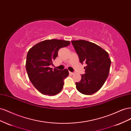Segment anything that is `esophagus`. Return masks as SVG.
<instances>
[{
	"instance_id": "34e87169",
	"label": "esophagus",
	"mask_w": 131,
	"mask_h": 131,
	"mask_svg": "<svg viewBox=\"0 0 131 131\" xmlns=\"http://www.w3.org/2000/svg\"><path fill=\"white\" fill-rule=\"evenodd\" d=\"M69 74H71V75H73V74H74V73H73V72H69Z\"/></svg>"
}]
</instances>
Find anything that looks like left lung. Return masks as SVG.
Wrapping results in <instances>:
<instances>
[{
    "label": "left lung",
    "mask_w": 131,
    "mask_h": 131,
    "mask_svg": "<svg viewBox=\"0 0 131 131\" xmlns=\"http://www.w3.org/2000/svg\"><path fill=\"white\" fill-rule=\"evenodd\" d=\"M81 63H85L86 73L81 75L80 82H76L77 89L85 95L97 92L104 85L108 78L111 59L106 51L100 46L84 40H73Z\"/></svg>",
    "instance_id": "8db88e82"
}]
</instances>
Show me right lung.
<instances>
[{
	"instance_id": "1",
	"label": "right lung",
	"mask_w": 131,
	"mask_h": 131,
	"mask_svg": "<svg viewBox=\"0 0 131 131\" xmlns=\"http://www.w3.org/2000/svg\"><path fill=\"white\" fill-rule=\"evenodd\" d=\"M67 40H45L34 45L27 53L26 68L28 76L33 86L41 93L54 96L62 91L63 80L69 75L68 70L62 71L50 67L62 47L69 45Z\"/></svg>"
}]
</instances>
